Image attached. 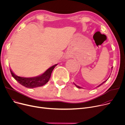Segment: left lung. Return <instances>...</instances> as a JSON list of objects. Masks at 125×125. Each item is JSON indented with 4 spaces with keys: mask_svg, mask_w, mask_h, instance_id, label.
I'll list each match as a JSON object with an SVG mask.
<instances>
[{
    "mask_svg": "<svg viewBox=\"0 0 125 125\" xmlns=\"http://www.w3.org/2000/svg\"><path fill=\"white\" fill-rule=\"evenodd\" d=\"M111 68H112V69H113V67H111ZM108 79H107V80H108ZM107 80H106L105 81H104V82H103L102 83H101L100 84H99V86H97V87H100V86H101V85H102V84L103 83H104L105 82H106V81H107ZM74 84H75V86H76V87L77 88H80V89H81V87H80V86H77V85H76V84H75L74 83Z\"/></svg>",
    "mask_w": 125,
    "mask_h": 125,
    "instance_id": "1",
    "label": "left lung"
}]
</instances>
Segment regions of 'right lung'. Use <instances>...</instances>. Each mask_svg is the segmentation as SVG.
<instances>
[{"label": "right lung", "mask_w": 125, "mask_h": 125, "mask_svg": "<svg viewBox=\"0 0 125 125\" xmlns=\"http://www.w3.org/2000/svg\"><path fill=\"white\" fill-rule=\"evenodd\" d=\"M58 64L51 66L46 70L43 73L37 76L33 77H23L16 75L10 69L11 75L22 86L28 88H33L43 86L47 83L51 77L52 70Z\"/></svg>", "instance_id": "1"}]
</instances>
